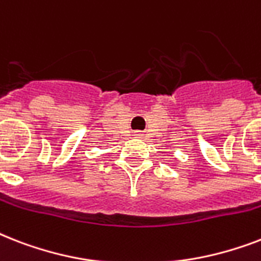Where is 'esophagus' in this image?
Instances as JSON below:
<instances>
[{"label": "esophagus", "mask_w": 261, "mask_h": 261, "mask_svg": "<svg viewBox=\"0 0 261 261\" xmlns=\"http://www.w3.org/2000/svg\"><path fill=\"white\" fill-rule=\"evenodd\" d=\"M138 135H141V134H138Z\"/></svg>", "instance_id": "esophagus-1"}]
</instances>
